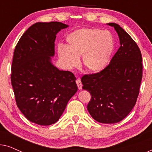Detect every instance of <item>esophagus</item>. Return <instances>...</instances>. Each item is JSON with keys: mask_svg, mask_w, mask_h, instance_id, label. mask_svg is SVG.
Masks as SVG:
<instances>
[{"mask_svg": "<svg viewBox=\"0 0 152 152\" xmlns=\"http://www.w3.org/2000/svg\"><path fill=\"white\" fill-rule=\"evenodd\" d=\"M76 84H77V85L79 90H81V89L82 88V82H81V80H80V79H77V80H76Z\"/></svg>", "mask_w": 152, "mask_h": 152, "instance_id": "1", "label": "esophagus"}]
</instances>
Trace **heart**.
<instances>
[{
  "label": "heart",
  "mask_w": 152,
  "mask_h": 152,
  "mask_svg": "<svg viewBox=\"0 0 152 152\" xmlns=\"http://www.w3.org/2000/svg\"><path fill=\"white\" fill-rule=\"evenodd\" d=\"M67 48L59 45L60 59L68 69L77 67L79 58L91 72L102 70L109 63L115 48V41L109 31L97 28H83L70 34L66 38Z\"/></svg>",
  "instance_id": "b5f03b06"
}]
</instances>
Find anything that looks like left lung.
<instances>
[{
    "mask_svg": "<svg viewBox=\"0 0 152 152\" xmlns=\"http://www.w3.org/2000/svg\"><path fill=\"white\" fill-rule=\"evenodd\" d=\"M120 47L100 72L84 75L82 88L91 95L87 109L95 120L113 124L126 117L136 104L142 77V55L138 45L119 25L110 23Z\"/></svg>",
    "mask_w": 152,
    "mask_h": 152,
    "instance_id": "obj_1",
    "label": "left lung"
}]
</instances>
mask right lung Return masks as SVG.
Returning <instances> with one entry per match:
<instances>
[{"instance_id":"add662e5","label":"right lung","mask_w":152,"mask_h":152,"mask_svg":"<svg viewBox=\"0 0 152 152\" xmlns=\"http://www.w3.org/2000/svg\"><path fill=\"white\" fill-rule=\"evenodd\" d=\"M68 26L61 22L37 23L16 45L11 82L16 105L28 120L39 125L58 121L77 91L76 77L52 64L56 34Z\"/></svg>"}]
</instances>
